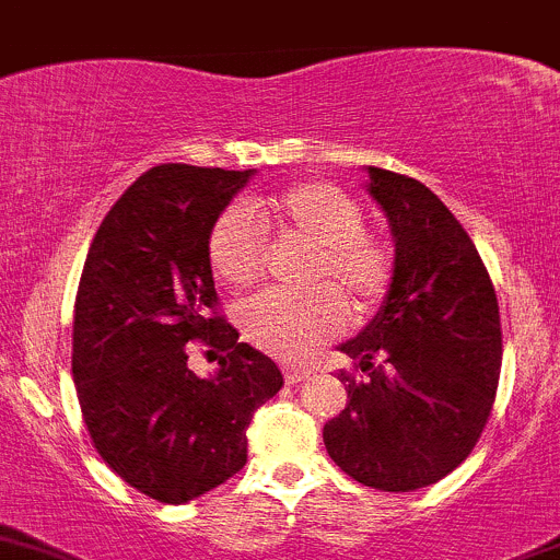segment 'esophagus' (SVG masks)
Here are the masks:
<instances>
[{"instance_id": "obj_1", "label": "esophagus", "mask_w": 560, "mask_h": 560, "mask_svg": "<svg viewBox=\"0 0 560 560\" xmlns=\"http://www.w3.org/2000/svg\"><path fill=\"white\" fill-rule=\"evenodd\" d=\"M282 377H285L288 385H296L302 383V380H307L310 372L302 366H282Z\"/></svg>"}]
</instances>
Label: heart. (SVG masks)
Listing matches in <instances>:
<instances>
[{
  "label": "heart",
  "mask_w": 560,
  "mask_h": 560,
  "mask_svg": "<svg viewBox=\"0 0 560 560\" xmlns=\"http://www.w3.org/2000/svg\"><path fill=\"white\" fill-rule=\"evenodd\" d=\"M261 220L275 223L285 240L313 247L307 282L318 291L302 296L261 293L242 304V331L258 350L285 361L310 359L342 334V303L353 318H366L388 296L394 282L390 245L364 232V207L331 183H302L280 199L237 205L218 218L207 256L229 291L256 285L267 269Z\"/></svg>",
  "instance_id": "b5f03b06"
}]
</instances>
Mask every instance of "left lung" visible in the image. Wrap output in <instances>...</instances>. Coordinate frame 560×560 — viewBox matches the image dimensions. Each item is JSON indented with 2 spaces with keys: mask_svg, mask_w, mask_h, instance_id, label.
Instances as JSON below:
<instances>
[{
  "mask_svg": "<svg viewBox=\"0 0 560 560\" xmlns=\"http://www.w3.org/2000/svg\"><path fill=\"white\" fill-rule=\"evenodd\" d=\"M366 191L396 242L380 313L342 353L348 405L323 425L334 464L355 482L407 493L447 477L475 451L501 372L493 282L455 215L415 177L369 166Z\"/></svg>",
  "mask_w": 560,
  "mask_h": 560,
  "instance_id": "8db88e82",
  "label": "left lung"
}]
</instances>
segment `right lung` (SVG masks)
I'll return each instance as SVG.
<instances>
[{
  "instance_id": "1",
  "label": "right lung",
  "mask_w": 560,
  "mask_h": 560,
  "mask_svg": "<svg viewBox=\"0 0 560 560\" xmlns=\"http://www.w3.org/2000/svg\"><path fill=\"white\" fill-rule=\"evenodd\" d=\"M256 170L161 164L137 177L89 247L72 326V377L96 453L161 504L223 486L247 460L253 412L282 388L272 359L218 313L210 234ZM199 338L212 378L187 369Z\"/></svg>"
}]
</instances>
